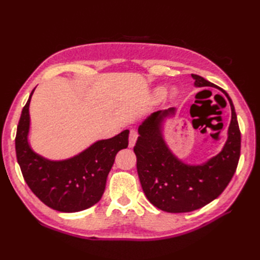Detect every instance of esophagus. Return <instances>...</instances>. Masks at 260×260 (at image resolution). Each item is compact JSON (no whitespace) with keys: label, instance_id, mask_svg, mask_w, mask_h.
<instances>
[{"label":"esophagus","instance_id":"34e87169","mask_svg":"<svg viewBox=\"0 0 260 260\" xmlns=\"http://www.w3.org/2000/svg\"><path fill=\"white\" fill-rule=\"evenodd\" d=\"M138 137H139V135L136 130H130V133H129V146L130 147L135 146Z\"/></svg>","mask_w":260,"mask_h":260}]
</instances>
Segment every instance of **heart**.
<instances>
[{
    "mask_svg": "<svg viewBox=\"0 0 260 260\" xmlns=\"http://www.w3.org/2000/svg\"><path fill=\"white\" fill-rule=\"evenodd\" d=\"M165 93H166V92H165V89L158 88L155 92V96H156V99H161V98H164Z\"/></svg>",
    "mask_w": 260,
    "mask_h": 260,
    "instance_id": "obj_1",
    "label": "heart"
}]
</instances>
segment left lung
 Here are the masks:
<instances>
[{
	"mask_svg": "<svg viewBox=\"0 0 260 260\" xmlns=\"http://www.w3.org/2000/svg\"><path fill=\"white\" fill-rule=\"evenodd\" d=\"M196 86H216L199 75H192ZM223 149L214 158L198 166L183 164L170 152L161 135L165 117L175 108L158 111L139 127L140 137L133 151L141 185L147 200L167 212H188L202 208L221 194L237 170L241 154V132L234 106Z\"/></svg>",
	"mask_w": 260,
	"mask_h": 260,
	"instance_id": "left-lung-1",
	"label": "left lung"
}]
</instances>
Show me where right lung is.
Masks as SVG:
<instances>
[{
    "instance_id": "obj_1",
    "label": "right lung",
    "mask_w": 260,
    "mask_h": 260,
    "mask_svg": "<svg viewBox=\"0 0 260 260\" xmlns=\"http://www.w3.org/2000/svg\"><path fill=\"white\" fill-rule=\"evenodd\" d=\"M35 89L22 108L15 138L22 177L37 198L50 208L61 212L84 210L101 200L116 154L128 147L129 130L112 139L98 141L73 158L61 161L45 159L30 148L27 139L29 104Z\"/></svg>"
}]
</instances>
